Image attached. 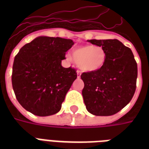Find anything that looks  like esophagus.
Segmentation results:
<instances>
[{
  "instance_id": "esophagus-1",
  "label": "esophagus",
  "mask_w": 149,
  "mask_h": 149,
  "mask_svg": "<svg viewBox=\"0 0 149 149\" xmlns=\"http://www.w3.org/2000/svg\"><path fill=\"white\" fill-rule=\"evenodd\" d=\"M77 78H79V77H80V75H81V72L78 70V71L77 72Z\"/></svg>"
}]
</instances>
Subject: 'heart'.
Returning a JSON list of instances; mask_svg holds the SVG:
<instances>
[{
    "mask_svg": "<svg viewBox=\"0 0 149 149\" xmlns=\"http://www.w3.org/2000/svg\"><path fill=\"white\" fill-rule=\"evenodd\" d=\"M68 59L74 60L84 72H93L100 70L106 63L107 53L100 46L86 45L79 46L72 51Z\"/></svg>",
    "mask_w": 149,
    "mask_h": 149,
    "instance_id": "1",
    "label": "heart"
}]
</instances>
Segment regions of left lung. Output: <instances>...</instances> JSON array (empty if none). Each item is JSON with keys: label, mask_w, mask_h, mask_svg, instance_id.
Instances as JSON below:
<instances>
[{"label": "left lung", "mask_w": 149, "mask_h": 149, "mask_svg": "<svg viewBox=\"0 0 149 149\" xmlns=\"http://www.w3.org/2000/svg\"><path fill=\"white\" fill-rule=\"evenodd\" d=\"M107 53L106 63L98 71L84 72L82 91L86 110L96 116H111L124 108L136 89L138 67L129 48L118 39H91Z\"/></svg>", "instance_id": "obj_1"}]
</instances>
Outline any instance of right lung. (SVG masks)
<instances>
[{
  "mask_svg": "<svg viewBox=\"0 0 149 149\" xmlns=\"http://www.w3.org/2000/svg\"><path fill=\"white\" fill-rule=\"evenodd\" d=\"M73 44L71 39L39 36L19 50L11 80L17 101L26 111L40 117L60 111L77 77L74 69L61 65Z\"/></svg>",
  "mask_w": 149,
  "mask_h": 149,
  "instance_id": "right-lung-1",
  "label": "right lung"
}]
</instances>
